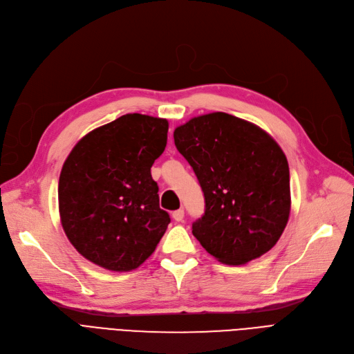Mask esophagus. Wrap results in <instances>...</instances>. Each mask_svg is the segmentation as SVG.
I'll list each match as a JSON object with an SVG mask.
<instances>
[{
  "mask_svg": "<svg viewBox=\"0 0 354 354\" xmlns=\"http://www.w3.org/2000/svg\"><path fill=\"white\" fill-rule=\"evenodd\" d=\"M173 218H174L176 222H183V218H184V210H183V209H178V210L173 212Z\"/></svg>",
  "mask_w": 354,
  "mask_h": 354,
  "instance_id": "34e87169",
  "label": "esophagus"
}]
</instances>
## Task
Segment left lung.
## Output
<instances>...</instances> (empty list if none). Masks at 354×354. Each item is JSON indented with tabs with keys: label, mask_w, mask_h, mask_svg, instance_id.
<instances>
[{
	"label": "left lung",
	"mask_w": 354,
	"mask_h": 354,
	"mask_svg": "<svg viewBox=\"0 0 354 354\" xmlns=\"http://www.w3.org/2000/svg\"><path fill=\"white\" fill-rule=\"evenodd\" d=\"M205 194L193 234L212 257L242 265L272 249L288 223L290 168L268 132L241 118L213 112L174 129Z\"/></svg>",
	"instance_id": "8db88e82"
}]
</instances>
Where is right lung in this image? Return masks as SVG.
Here are the masks:
<instances>
[{
	"label": "right lung",
	"instance_id": "1",
	"mask_svg": "<svg viewBox=\"0 0 354 354\" xmlns=\"http://www.w3.org/2000/svg\"><path fill=\"white\" fill-rule=\"evenodd\" d=\"M162 118L127 113L86 133L59 178L60 222L79 254L108 271L138 268L170 223L151 167L167 145Z\"/></svg>",
	"mask_w": 354,
	"mask_h": 354
}]
</instances>
